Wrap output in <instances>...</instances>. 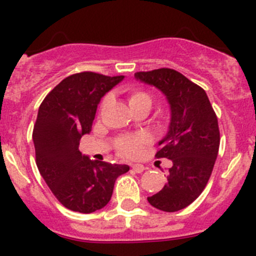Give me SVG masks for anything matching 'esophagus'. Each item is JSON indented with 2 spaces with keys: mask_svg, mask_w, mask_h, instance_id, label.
I'll return each mask as SVG.
<instances>
[{
  "mask_svg": "<svg viewBox=\"0 0 256 256\" xmlns=\"http://www.w3.org/2000/svg\"><path fill=\"white\" fill-rule=\"evenodd\" d=\"M131 167H132V170L136 172V174H141V172L144 171V166L141 164H134Z\"/></svg>",
  "mask_w": 256,
  "mask_h": 256,
  "instance_id": "1",
  "label": "esophagus"
}]
</instances>
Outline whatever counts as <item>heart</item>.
Masks as SVG:
<instances>
[{"instance_id":"1","label":"heart","mask_w":256,"mask_h":256,"mask_svg":"<svg viewBox=\"0 0 256 256\" xmlns=\"http://www.w3.org/2000/svg\"><path fill=\"white\" fill-rule=\"evenodd\" d=\"M128 104L131 108L136 106V105L141 104V102H151V96H150L148 92H146L142 89H138V88H131L128 92ZM108 104V98L102 99V104H100V112ZM150 141L148 136L147 135H138V136H125V138H121L118 141V154H122L126 157H134L140 152L141 147L144 144H147Z\"/></svg>"}]
</instances>
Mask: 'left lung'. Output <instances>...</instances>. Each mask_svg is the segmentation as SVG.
<instances>
[{"label": "left lung", "mask_w": 256, "mask_h": 256, "mask_svg": "<svg viewBox=\"0 0 256 256\" xmlns=\"http://www.w3.org/2000/svg\"><path fill=\"white\" fill-rule=\"evenodd\" d=\"M136 79L158 88L171 105V124L154 157L168 158L167 183L147 197L154 208L177 212L200 197L207 186L218 154V118L204 89L174 69L138 72Z\"/></svg>", "instance_id": "obj_1"}]
</instances>
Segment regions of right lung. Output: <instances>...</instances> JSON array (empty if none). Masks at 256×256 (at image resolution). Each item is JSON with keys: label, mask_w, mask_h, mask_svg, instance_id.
Returning a JSON list of instances; mask_svg holds the SVG:
<instances>
[{"label": "right lung", "mask_w": 256, "mask_h": 256, "mask_svg": "<svg viewBox=\"0 0 256 256\" xmlns=\"http://www.w3.org/2000/svg\"><path fill=\"white\" fill-rule=\"evenodd\" d=\"M124 79L82 72L62 80L44 98L33 128L36 164L54 197L66 208L92 213L109 203L128 164L92 161L79 151L92 131L100 99Z\"/></svg>", "instance_id": "1"}]
</instances>
